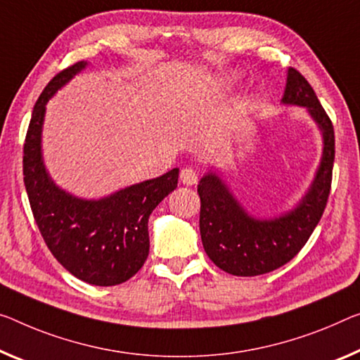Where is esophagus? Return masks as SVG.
Listing matches in <instances>:
<instances>
[{
    "mask_svg": "<svg viewBox=\"0 0 360 360\" xmlns=\"http://www.w3.org/2000/svg\"><path fill=\"white\" fill-rule=\"evenodd\" d=\"M180 180H181V184H184V185H188V186L196 185V184H198V174H196V170H195V169H191V167L181 169V172H180Z\"/></svg>",
    "mask_w": 360,
    "mask_h": 360,
    "instance_id": "esophagus-1",
    "label": "esophagus"
}]
</instances>
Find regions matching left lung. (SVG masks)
Returning <instances> with one entry per match:
<instances>
[{
    "label": "left lung",
    "instance_id": "left-lung-1",
    "mask_svg": "<svg viewBox=\"0 0 360 360\" xmlns=\"http://www.w3.org/2000/svg\"><path fill=\"white\" fill-rule=\"evenodd\" d=\"M281 101L304 106L319 124L323 135L322 162L302 201L274 220L252 219L217 175L202 176L198 185L202 246L209 259L226 274L256 276L290 262L306 245L327 207L335 162L333 124L300 70L288 69Z\"/></svg>",
    "mask_w": 360,
    "mask_h": 360
}]
</instances>
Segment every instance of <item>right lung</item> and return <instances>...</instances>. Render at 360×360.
Listing matches in <instances>:
<instances>
[{
  "mask_svg": "<svg viewBox=\"0 0 360 360\" xmlns=\"http://www.w3.org/2000/svg\"><path fill=\"white\" fill-rule=\"evenodd\" d=\"M85 60L54 75L33 106L24 143V184L33 219L58 262L96 286L131 278L148 259V219L179 184V169L141 181L99 201L74 198L53 184L41 161V125L48 99L68 84Z\"/></svg>",
  "mask_w": 360,
  "mask_h": 360,
  "instance_id": "obj_1",
  "label": "right lung"
}]
</instances>
